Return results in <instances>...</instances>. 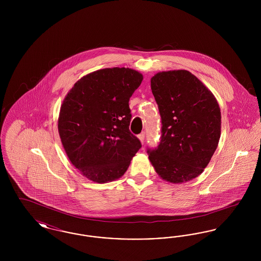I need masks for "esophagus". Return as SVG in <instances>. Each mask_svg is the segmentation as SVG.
Wrapping results in <instances>:
<instances>
[{
    "label": "esophagus",
    "instance_id": "esophagus-1",
    "mask_svg": "<svg viewBox=\"0 0 261 261\" xmlns=\"http://www.w3.org/2000/svg\"><path fill=\"white\" fill-rule=\"evenodd\" d=\"M145 137H146V133H145V132H142V133L138 136V138L140 139V141L142 142V144L145 143Z\"/></svg>",
    "mask_w": 261,
    "mask_h": 261
}]
</instances>
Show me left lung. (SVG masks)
<instances>
[{"label": "left lung", "instance_id": "8db88e82", "mask_svg": "<svg viewBox=\"0 0 261 261\" xmlns=\"http://www.w3.org/2000/svg\"><path fill=\"white\" fill-rule=\"evenodd\" d=\"M162 117L159 146L147 152L155 171L170 183L203 171L217 148L221 112L211 91L187 70L163 71L150 80Z\"/></svg>", "mask_w": 261, "mask_h": 261}]
</instances>
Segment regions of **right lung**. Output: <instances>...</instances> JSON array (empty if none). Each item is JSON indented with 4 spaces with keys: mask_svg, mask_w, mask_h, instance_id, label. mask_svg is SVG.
Masks as SVG:
<instances>
[{
    "mask_svg": "<svg viewBox=\"0 0 261 261\" xmlns=\"http://www.w3.org/2000/svg\"><path fill=\"white\" fill-rule=\"evenodd\" d=\"M136 70L113 67L77 81L62 102L59 133L69 161L88 179L120 178L142 144L129 130V99L141 85Z\"/></svg>",
    "mask_w": 261,
    "mask_h": 261,
    "instance_id": "obj_1",
    "label": "right lung"
}]
</instances>
